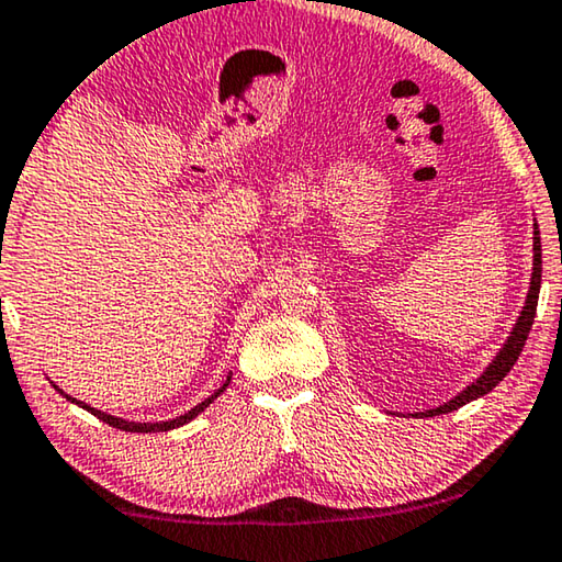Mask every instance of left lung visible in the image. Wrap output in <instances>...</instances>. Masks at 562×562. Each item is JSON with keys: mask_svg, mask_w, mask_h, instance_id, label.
Instances as JSON below:
<instances>
[{"mask_svg": "<svg viewBox=\"0 0 562 562\" xmlns=\"http://www.w3.org/2000/svg\"><path fill=\"white\" fill-rule=\"evenodd\" d=\"M532 276H530V289H528V296H525V306L520 311V316H517V322L513 326L510 336H507V341L503 344V349L495 353V359L490 361L487 369L482 371V374L474 379L470 386H464V390L452 396L450 402L439 404L435 409H425V412H414L412 417H435V414H447V412H454L464 407V404H470L472 400H480V396L490 394L495 386L503 382V379L510 374V369L515 367L517 357H520V351L525 347V341H528V334H530V326L535 322V308H538V296H540V276H542V248H540V231H538V223H532Z\"/></svg>", "mask_w": 562, "mask_h": 562, "instance_id": "left-lung-1", "label": "left lung"}]
</instances>
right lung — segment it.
<instances>
[{"instance_id": "add662e5", "label": "right lung", "mask_w": 562, "mask_h": 562, "mask_svg": "<svg viewBox=\"0 0 562 562\" xmlns=\"http://www.w3.org/2000/svg\"><path fill=\"white\" fill-rule=\"evenodd\" d=\"M49 384L55 386V390H57L59 394H63L67 402H72V404H77V407H82L85 412L94 414V417L105 422V425L115 427V429H123V431H140V435H148V431H168V429L183 427V425H188V422H191V419H195L198 414H201L205 407H211V402H215L223 392H226V386L231 384V374H228L226 382H223L221 390H215V392L209 396V400H203L201 404H195L193 409H188L186 414H180V417H172V419H168V422H133V419H123V417H112V414H108V412L94 409V407H90V404H85V402H80V400H75V396H70V394H65L63 390H59V386H57L55 382H49Z\"/></svg>"}]
</instances>
